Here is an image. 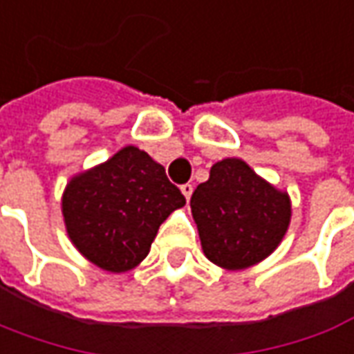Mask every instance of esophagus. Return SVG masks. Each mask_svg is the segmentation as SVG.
Segmentation results:
<instances>
[{"label":"esophagus","instance_id":"1","mask_svg":"<svg viewBox=\"0 0 354 354\" xmlns=\"http://www.w3.org/2000/svg\"><path fill=\"white\" fill-rule=\"evenodd\" d=\"M181 192L185 194V198H187V201H191V196H192V185H191V183H185V185H181Z\"/></svg>","mask_w":354,"mask_h":354}]
</instances>
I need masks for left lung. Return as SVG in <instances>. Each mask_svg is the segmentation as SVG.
<instances>
[{
	"instance_id": "1",
	"label": "left lung",
	"mask_w": 354,
	"mask_h": 354,
	"mask_svg": "<svg viewBox=\"0 0 354 354\" xmlns=\"http://www.w3.org/2000/svg\"><path fill=\"white\" fill-rule=\"evenodd\" d=\"M191 212L209 262L223 270H245L283 241L291 198L241 158H225L212 165L208 181L192 192Z\"/></svg>"
}]
</instances>
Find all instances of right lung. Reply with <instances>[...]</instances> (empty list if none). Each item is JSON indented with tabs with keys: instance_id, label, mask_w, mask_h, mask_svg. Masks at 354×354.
Segmentation results:
<instances>
[{
	"instance_id": "obj_1",
	"label": "right lung",
	"mask_w": 354,
	"mask_h": 354,
	"mask_svg": "<svg viewBox=\"0 0 354 354\" xmlns=\"http://www.w3.org/2000/svg\"><path fill=\"white\" fill-rule=\"evenodd\" d=\"M185 206L163 165L125 146L107 162L71 177L61 214L71 243L86 260L111 274L145 260L167 216Z\"/></svg>"
}]
</instances>
